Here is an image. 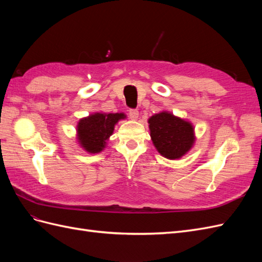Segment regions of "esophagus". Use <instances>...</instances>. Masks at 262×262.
I'll list each match as a JSON object with an SVG mask.
<instances>
[{"label":"esophagus","mask_w":262,"mask_h":262,"mask_svg":"<svg viewBox=\"0 0 262 262\" xmlns=\"http://www.w3.org/2000/svg\"><path fill=\"white\" fill-rule=\"evenodd\" d=\"M129 117L132 119V120H137V119L139 118V110L138 109H130Z\"/></svg>","instance_id":"34e87169"}]
</instances>
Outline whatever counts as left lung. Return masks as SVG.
<instances>
[{"mask_svg":"<svg viewBox=\"0 0 262 262\" xmlns=\"http://www.w3.org/2000/svg\"><path fill=\"white\" fill-rule=\"evenodd\" d=\"M148 124L154 146L168 160H178L193 146V126L184 119L162 112L150 117Z\"/></svg>","mask_w":262,"mask_h":262,"instance_id":"8db88e82","label":"left lung"}]
</instances>
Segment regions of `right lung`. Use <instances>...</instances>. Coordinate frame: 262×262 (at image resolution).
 <instances>
[{"label":"right lung","mask_w":262,"mask_h":262,"mask_svg":"<svg viewBox=\"0 0 262 262\" xmlns=\"http://www.w3.org/2000/svg\"><path fill=\"white\" fill-rule=\"evenodd\" d=\"M124 114L96 113L81 119L77 123V140L89 153H99L105 148L107 140L112 136L116 123L124 119Z\"/></svg>","instance_id":"obj_1"}]
</instances>
